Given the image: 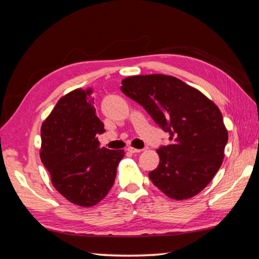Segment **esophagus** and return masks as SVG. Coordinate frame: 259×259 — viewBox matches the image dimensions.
<instances>
[{"label": "esophagus", "mask_w": 259, "mask_h": 259, "mask_svg": "<svg viewBox=\"0 0 259 259\" xmlns=\"http://www.w3.org/2000/svg\"><path fill=\"white\" fill-rule=\"evenodd\" d=\"M126 150L130 153H140L142 152V149H137V148H134V147H128L126 148Z\"/></svg>", "instance_id": "obj_1"}]
</instances>
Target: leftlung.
I'll list each match as a JSON object with an SVG mask.
<instances>
[{
	"label": "left lung",
	"instance_id": "1",
	"mask_svg": "<svg viewBox=\"0 0 259 259\" xmlns=\"http://www.w3.org/2000/svg\"><path fill=\"white\" fill-rule=\"evenodd\" d=\"M121 91L170 134L171 144L156 150L159 164L149 172L152 182L172 199L199 194L222 165L228 143L219 107L198 89L165 74L128 77Z\"/></svg>",
	"mask_w": 259,
	"mask_h": 259
}]
</instances>
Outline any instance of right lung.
Masks as SVG:
<instances>
[{
  "mask_svg": "<svg viewBox=\"0 0 259 259\" xmlns=\"http://www.w3.org/2000/svg\"><path fill=\"white\" fill-rule=\"evenodd\" d=\"M92 89H74L61 97L41 124L40 159L52 183L70 203L91 207L113 186L123 149L100 148L105 133L96 115Z\"/></svg>",
  "mask_w": 259,
  "mask_h": 259,
  "instance_id": "add662e5",
  "label": "right lung"
}]
</instances>
